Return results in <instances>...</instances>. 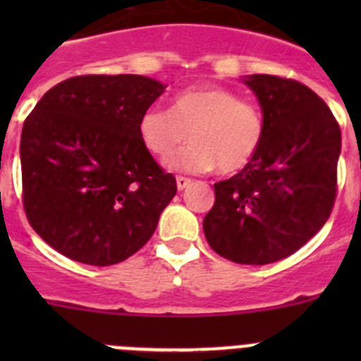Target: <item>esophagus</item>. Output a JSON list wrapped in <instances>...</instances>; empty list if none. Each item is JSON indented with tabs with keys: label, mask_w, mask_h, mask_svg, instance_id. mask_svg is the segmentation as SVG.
Listing matches in <instances>:
<instances>
[{
	"label": "esophagus",
	"mask_w": 361,
	"mask_h": 361,
	"mask_svg": "<svg viewBox=\"0 0 361 361\" xmlns=\"http://www.w3.org/2000/svg\"><path fill=\"white\" fill-rule=\"evenodd\" d=\"M190 184H191V178L178 175V177H177V188H178V190H184V188H188Z\"/></svg>",
	"instance_id": "34e87169"
}]
</instances>
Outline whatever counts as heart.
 <instances>
[{
  "label": "heart",
  "mask_w": 361,
  "mask_h": 361,
  "mask_svg": "<svg viewBox=\"0 0 361 361\" xmlns=\"http://www.w3.org/2000/svg\"><path fill=\"white\" fill-rule=\"evenodd\" d=\"M175 170L202 173L216 170L237 173L257 157L266 137V119L255 103L222 86H191L173 97L171 110L149 106L139 119V137L155 157Z\"/></svg>",
  "instance_id": "b5f03b06"
}]
</instances>
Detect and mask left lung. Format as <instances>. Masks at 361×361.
Returning a JSON list of instances; mask_svg holds the SVG:
<instances>
[{
	"instance_id": "1",
	"label": "left lung",
	"mask_w": 361,
	"mask_h": 361,
	"mask_svg": "<svg viewBox=\"0 0 361 361\" xmlns=\"http://www.w3.org/2000/svg\"><path fill=\"white\" fill-rule=\"evenodd\" d=\"M266 137L250 166L215 184L204 216L212 250L231 262L264 266L298 251L327 222L336 199L340 124L309 86L255 73Z\"/></svg>"
}]
</instances>
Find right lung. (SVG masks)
<instances>
[{
    "label": "right lung",
    "mask_w": 361,
    "mask_h": 361,
    "mask_svg": "<svg viewBox=\"0 0 361 361\" xmlns=\"http://www.w3.org/2000/svg\"><path fill=\"white\" fill-rule=\"evenodd\" d=\"M166 86L133 73L75 75L52 86L21 132L23 209L54 250L90 266L141 250L177 193L139 137Z\"/></svg>",
    "instance_id": "obj_1"
}]
</instances>
